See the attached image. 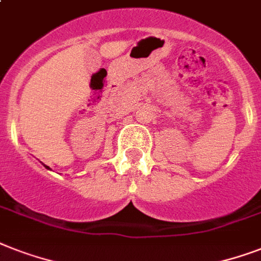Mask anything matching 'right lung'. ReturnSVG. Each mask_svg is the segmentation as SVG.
I'll return each mask as SVG.
<instances>
[{
	"instance_id": "obj_1",
	"label": "right lung",
	"mask_w": 261,
	"mask_h": 261,
	"mask_svg": "<svg viewBox=\"0 0 261 261\" xmlns=\"http://www.w3.org/2000/svg\"><path fill=\"white\" fill-rule=\"evenodd\" d=\"M44 167H46V165H44ZM47 168V169H50V168H48V167H46Z\"/></svg>"
}]
</instances>
